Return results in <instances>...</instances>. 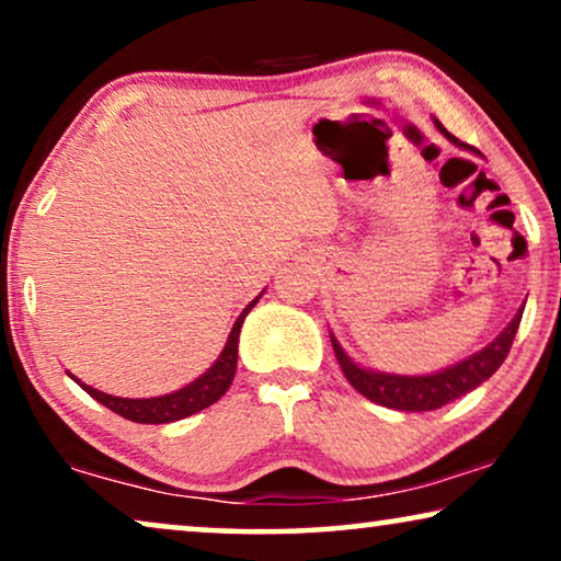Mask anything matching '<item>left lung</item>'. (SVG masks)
Returning a JSON list of instances; mask_svg holds the SVG:
<instances>
[{
  "label": "left lung",
  "instance_id": "8db88e82",
  "mask_svg": "<svg viewBox=\"0 0 561 561\" xmlns=\"http://www.w3.org/2000/svg\"><path fill=\"white\" fill-rule=\"evenodd\" d=\"M434 125L451 145H457V148H462L467 152H478V156H482L480 150L470 148V145L457 140L455 135L447 133L439 119H434ZM520 317H524V306H520L516 317L511 319V324L505 327L503 332L488 344V347H482L480 352H474V355L459 359L457 365L444 367V370H436L432 375H396V373L370 370V367L357 365L355 359L342 350V344L336 342L334 334L329 336H332L336 363H340L344 378L350 380L352 388L359 390L365 398H370L373 403L388 405V409H396V411H434L482 386V382H485L490 375L503 365V359L508 357L511 352L513 340H516Z\"/></svg>",
  "mask_w": 561,
  "mask_h": 561
}]
</instances>
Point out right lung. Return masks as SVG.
Returning a JSON list of instances; mask_svg holds the SVG:
<instances>
[{"label":"right lung","mask_w":561,"mask_h":561,"mask_svg":"<svg viewBox=\"0 0 561 561\" xmlns=\"http://www.w3.org/2000/svg\"><path fill=\"white\" fill-rule=\"evenodd\" d=\"M260 296L252 298V301L242 309L240 317H237L232 332H229V336H227L225 350L219 352V357L214 359V365L209 367V370H206L204 375H198L194 382H188V386H183L181 390H173V393H165L158 398H119V396L102 393V390L87 386V382H81L76 375H71V378L79 382V386L87 390L91 398H96V401L106 405V409L119 413V416H125L129 421H135V424H171V421L194 416V413L209 409L211 403H217L219 398L227 393V388L232 386L234 370H237V344H240L242 321L252 311V306L260 301Z\"/></svg>","instance_id":"add662e5"}]
</instances>
